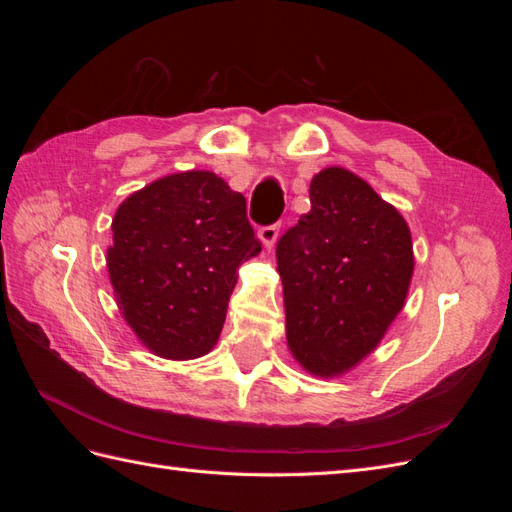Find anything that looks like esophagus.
Instances as JSON below:
<instances>
[{
    "label": "esophagus",
    "mask_w": 512,
    "mask_h": 512,
    "mask_svg": "<svg viewBox=\"0 0 512 512\" xmlns=\"http://www.w3.org/2000/svg\"><path fill=\"white\" fill-rule=\"evenodd\" d=\"M277 235H280V224H269V226H262L258 230V237L260 241L265 243L267 247H271L277 241Z\"/></svg>",
    "instance_id": "obj_1"
}]
</instances>
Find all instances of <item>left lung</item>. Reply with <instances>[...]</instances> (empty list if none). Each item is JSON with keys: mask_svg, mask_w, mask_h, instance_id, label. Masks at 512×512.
<instances>
[{"mask_svg": "<svg viewBox=\"0 0 512 512\" xmlns=\"http://www.w3.org/2000/svg\"><path fill=\"white\" fill-rule=\"evenodd\" d=\"M309 203L275 250L288 346L307 371L337 376L376 348L404 307L412 239L399 211L350 170L324 168Z\"/></svg>", "mask_w": 512, "mask_h": 512, "instance_id": "1", "label": "left lung"}]
</instances>
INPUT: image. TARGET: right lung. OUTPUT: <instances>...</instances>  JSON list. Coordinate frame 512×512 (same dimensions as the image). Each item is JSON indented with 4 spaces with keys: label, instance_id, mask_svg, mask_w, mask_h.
I'll return each instance as SVG.
<instances>
[{
    "label": "right lung",
    "instance_id": "add662e5",
    "mask_svg": "<svg viewBox=\"0 0 512 512\" xmlns=\"http://www.w3.org/2000/svg\"><path fill=\"white\" fill-rule=\"evenodd\" d=\"M258 252L243 194L188 170L119 205L108 273L138 339L164 359H194L218 342L237 269Z\"/></svg>",
    "mask_w": 512,
    "mask_h": 512
}]
</instances>
